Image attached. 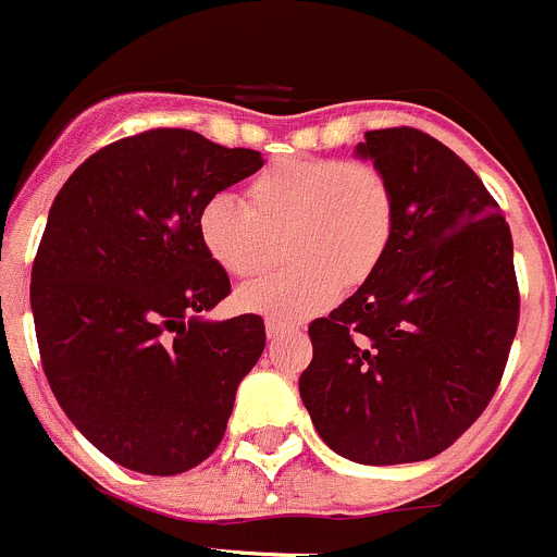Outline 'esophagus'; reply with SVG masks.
<instances>
[{
  "instance_id": "34e87169",
  "label": "esophagus",
  "mask_w": 557,
  "mask_h": 557,
  "mask_svg": "<svg viewBox=\"0 0 557 557\" xmlns=\"http://www.w3.org/2000/svg\"><path fill=\"white\" fill-rule=\"evenodd\" d=\"M288 332H294V326L285 324V321H277V319H267V335L272 337V341L288 335Z\"/></svg>"
}]
</instances>
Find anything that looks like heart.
Returning a JSON list of instances; mask_svg holds the SVG:
<instances>
[{"instance_id":"obj_1","label":"heart","mask_w":557,"mask_h":557,"mask_svg":"<svg viewBox=\"0 0 557 557\" xmlns=\"http://www.w3.org/2000/svg\"><path fill=\"white\" fill-rule=\"evenodd\" d=\"M396 231V195L387 175L362 159L288 156L252 175L244 202L211 195L197 211V238L227 274L267 269L285 242L290 261L247 283L238 305L277 321L308 319L330 308L343 285H360L379 269Z\"/></svg>"}]
</instances>
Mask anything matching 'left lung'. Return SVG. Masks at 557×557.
Listing matches in <instances>:
<instances>
[{
	"label": "left lung",
	"mask_w": 557,
	"mask_h": 557,
	"mask_svg": "<svg viewBox=\"0 0 557 557\" xmlns=\"http://www.w3.org/2000/svg\"><path fill=\"white\" fill-rule=\"evenodd\" d=\"M357 156L387 175L396 231L376 272L310 324L299 396L343 459L409 465L450 448L495 396L519 324L513 242L440 139L379 128Z\"/></svg>",
	"instance_id": "8db88e82"
}]
</instances>
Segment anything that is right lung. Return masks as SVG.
<instances>
[{"label": "right lung", "instance_id": "right-lung-1", "mask_svg": "<svg viewBox=\"0 0 557 557\" xmlns=\"http://www.w3.org/2000/svg\"><path fill=\"white\" fill-rule=\"evenodd\" d=\"M263 168L186 128L117 139L54 197L33 263L40 362L62 412L117 465L178 475L214 454L263 319H202L231 294L197 238L202 200Z\"/></svg>", "mask_w": 557, "mask_h": 557}]
</instances>
